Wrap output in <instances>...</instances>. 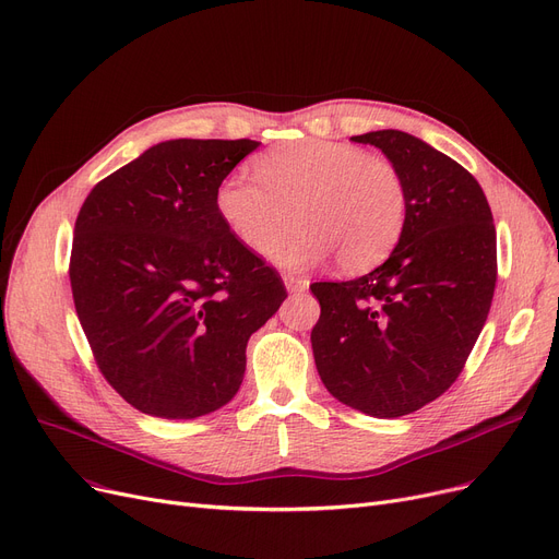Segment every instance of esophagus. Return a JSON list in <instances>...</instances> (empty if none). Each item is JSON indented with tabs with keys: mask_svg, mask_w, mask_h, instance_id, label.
I'll return each mask as SVG.
<instances>
[{
	"mask_svg": "<svg viewBox=\"0 0 559 559\" xmlns=\"http://www.w3.org/2000/svg\"><path fill=\"white\" fill-rule=\"evenodd\" d=\"M283 283L287 287V293H304V289L308 287V281L304 276H295V274H285L283 276Z\"/></svg>",
	"mask_w": 559,
	"mask_h": 559,
	"instance_id": "34e87169",
	"label": "esophagus"
}]
</instances>
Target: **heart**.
I'll list each match as a JSON object with an SVG mask.
<instances>
[{
    "mask_svg": "<svg viewBox=\"0 0 559 559\" xmlns=\"http://www.w3.org/2000/svg\"><path fill=\"white\" fill-rule=\"evenodd\" d=\"M255 176L228 174L216 185L214 207L241 247L270 251L285 270H306L333 253L343 272H368L404 230L408 197L400 168L358 145L326 139L276 145L255 159ZM293 218L296 233L277 246Z\"/></svg>",
    "mask_w": 559,
    "mask_h": 559,
    "instance_id": "1",
    "label": "heart"
}]
</instances>
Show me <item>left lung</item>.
Returning <instances> with one entry per match:
<instances>
[{
	"label": "left lung",
	"instance_id": "obj_1",
	"mask_svg": "<svg viewBox=\"0 0 559 559\" xmlns=\"http://www.w3.org/2000/svg\"><path fill=\"white\" fill-rule=\"evenodd\" d=\"M352 141L400 168L406 222L370 274L310 285L322 306L310 343L335 400L400 418L441 397L464 370L496 289V226L479 182L423 139L379 130Z\"/></svg>",
	"mask_w": 559,
	"mask_h": 559
}]
</instances>
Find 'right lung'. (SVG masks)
Segmentation results:
<instances>
[{
    "label": "right lung",
    "mask_w": 559,
    "mask_h": 559,
    "mask_svg": "<svg viewBox=\"0 0 559 559\" xmlns=\"http://www.w3.org/2000/svg\"><path fill=\"white\" fill-rule=\"evenodd\" d=\"M251 139L162 141L86 197L70 287L95 362L141 414L199 418L228 404L247 343L287 297L228 233L214 191Z\"/></svg>",
    "instance_id": "1"
}]
</instances>
